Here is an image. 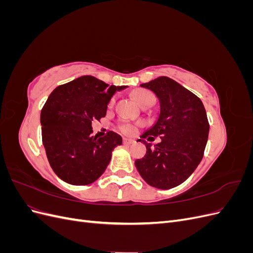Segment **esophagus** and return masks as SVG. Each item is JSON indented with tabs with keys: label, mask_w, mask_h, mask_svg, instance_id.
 Returning <instances> with one entry per match:
<instances>
[{
	"label": "esophagus",
	"mask_w": 253,
	"mask_h": 253,
	"mask_svg": "<svg viewBox=\"0 0 253 253\" xmlns=\"http://www.w3.org/2000/svg\"><path fill=\"white\" fill-rule=\"evenodd\" d=\"M122 142H124V144H126V145H129V144L134 143V142H135V140H133V139H127V138H124V140H122Z\"/></svg>",
	"instance_id": "1"
}]
</instances>
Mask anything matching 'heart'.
<instances>
[{
	"mask_svg": "<svg viewBox=\"0 0 253 253\" xmlns=\"http://www.w3.org/2000/svg\"><path fill=\"white\" fill-rule=\"evenodd\" d=\"M133 96L136 102L141 106L149 103H154L155 101V95L153 94L151 90H148V89H143V88L137 89L134 91ZM114 103H115V99L112 98L109 102V108H112ZM118 128L119 131L124 134H133L136 131V126L133 124H129L127 121H120L118 124Z\"/></svg>",
	"mask_w": 253,
	"mask_h": 253,
	"instance_id": "1",
	"label": "heart"
}]
</instances>
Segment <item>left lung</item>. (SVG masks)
<instances>
[{
    "label": "left lung",
    "instance_id": "8db88e82",
    "mask_svg": "<svg viewBox=\"0 0 253 253\" xmlns=\"http://www.w3.org/2000/svg\"><path fill=\"white\" fill-rule=\"evenodd\" d=\"M142 87L154 91L160 102L156 124L140 136L147 153L135 166L150 186L171 189L180 185L200 165L209 135V121L202 100L175 80L158 77ZM162 141L151 147L144 139Z\"/></svg>",
    "mask_w": 253,
    "mask_h": 253
}]
</instances>
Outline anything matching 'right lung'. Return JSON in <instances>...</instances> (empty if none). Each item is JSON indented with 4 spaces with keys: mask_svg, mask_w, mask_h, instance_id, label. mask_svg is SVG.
<instances>
[{
    "mask_svg": "<svg viewBox=\"0 0 253 253\" xmlns=\"http://www.w3.org/2000/svg\"><path fill=\"white\" fill-rule=\"evenodd\" d=\"M126 87L82 76L52 90L41 111L42 142L61 179L85 186L103 174L122 138L112 131L99 138L91 136V124L105 116L115 91Z\"/></svg>",
    "mask_w": 253,
    "mask_h": 253,
    "instance_id": "add662e5",
    "label": "right lung"
}]
</instances>
